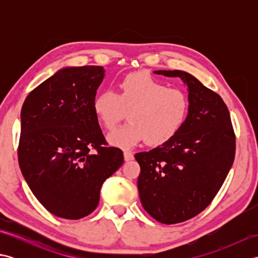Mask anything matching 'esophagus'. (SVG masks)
I'll return each mask as SVG.
<instances>
[{
  "mask_svg": "<svg viewBox=\"0 0 258 258\" xmlns=\"http://www.w3.org/2000/svg\"><path fill=\"white\" fill-rule=\"evenodd\" d=\"M134 160V155L131 152H124V161L130 162Z\"/></svg>",
  "mask_w": 258,
  "mask_h": 258,
  "instance_id": "obj_1",
  "label": "esophagus"
}]
</instances>
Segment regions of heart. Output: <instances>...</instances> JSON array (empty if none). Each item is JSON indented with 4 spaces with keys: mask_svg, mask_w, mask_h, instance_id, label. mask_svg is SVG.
Returning <instances> with one entry per match:
<instances>
[{
    "mask_svg": "<svg viewBox=\"0 0 258 258\" xmlns=\"http://www.w3.org/2000/svg\"><path fill=\"white\" fill-rule=\"evenodd\" d=\"M188 98L177 89L145 72H133L120 80L118 92L96 94L93 109L106 130H113L126 113L128 124L107 135L112 146L131 150L142 141L152 146L167 143L183 127L188 114Z\"/></svg>",
    "mask_w": 258,
    "mask_h": 258,
    "instance_id": "b5f03b06",
    "label": "heart"
}]
</instances>
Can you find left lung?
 <instances>
[{
	"instance_id": "1",
	"label": "left lung",
	"mask_w": 258,
	"mask_h": 258,
	"mask_svg": "<svg viewBox=\"0 0 258 258\" xmlns=\"http://www.w3.org/2000/svg\"><path fill=\"white\" fill-rule=\"evenodd\" d=\"M187 86L188 114L167 143L135 154L138 188L144 210L163 224L196 216L220 190L235 157V135L222 97L185 71L158 70Z\"/></svg>"
}]
</instances>
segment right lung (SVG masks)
Returning a JSON list of instances; mask_svg holds the SVG:
<instances>
[{
	"label": "right lung",
	"instance_id": "right-lung-1",
	"mask_svg": "<svg viewBox=\"0 0 258 258\" xmlns=\"http://www.w3.org/2000/svg\"><path fill=\"white\" fill-rule=\"evenodd\" d=\"M104 78L103 67L63 68L22 106L21 172L37 201L57 217L80 220L91 214L103 183L124 162L119 149L103 146L93 109Z\"/></svg>",
	"mask_w": 258,
	"mask_h": 258
}]
</instances>
